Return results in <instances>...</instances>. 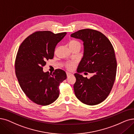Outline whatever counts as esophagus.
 I'll return each instance as SVG.
<instances>
[{
	"label": "esophagus",
	"mask_w": 134,
	"mask_h": 134,
	"mask_svg": "<svg viewBox=\"0 0 134 134\" xmlns=\"http://www.w3.org/2000/svg\"><path fill=\"white\" fill-rule=\"evenodd\" d=\"M71 75H72L71 73H70V72H66V75H67L68 77H69V76Z\"/></svg>",
	"instance_id": "1"
}]
</instances>
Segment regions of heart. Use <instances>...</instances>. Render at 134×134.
<instances>
[{
	"mask_svg": "<svg viewBox=\"0 0 134 134\" xmlns=\"http://www.w3.org/2000/svg\"><path fill=\"white\" fill-rule=\"evenodd\" d=\"M68 44H69V48L73 47H77V46L81 47V44H80V43L79 41L75 40H70ZM75 63L73 62L67 63L65 65V68L69 70H72V69H74V68H75Z\"/></svg>",
	"mask_w": 134,
	"mask_h": 134,
	"instance_id": "1",
	"label": "heart"
}]
</instances>
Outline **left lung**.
<instances>
[{"instance_id":"left-lung-1","label":"left lung","mask_w":134,"mask_h":134,"mask_svg":"<svg viewBox=\"0 0 134 134\" xmlns=\"http://www.w3.org/2000/svg\"><path fill=\"white\" fill-rule=\"evenodd\" d=\"M71 37L83 42V57L74 74V85L76 97L84 104H98L109 94L115 80L117 63L111 42L100 32L92 29L80 30ZM93 74L88 79L80 73Z\"/></svg>"}]
</instances>
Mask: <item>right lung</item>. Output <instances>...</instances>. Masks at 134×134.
<instances>
[{
  "label": "right lung",
  "mask_w": 134,
  "mask_h": 134,
  "mask_svg": "<svg viewBox=\"0 0 134 134\" xmlns=\"http://www.w3.org/2000/svg\"><path fill=\"white\" fill-rule=\"evenodd\" d=\"M66 34L49 31H37L23 42L15 62V74L23 92L33 102L49 105L59 96V86L66 79L65 72L56 69L44 72L46 60L52 59L55 48Z\"/></svg>",
  "instance_id": "right-lung-1"
}]
</instances>
